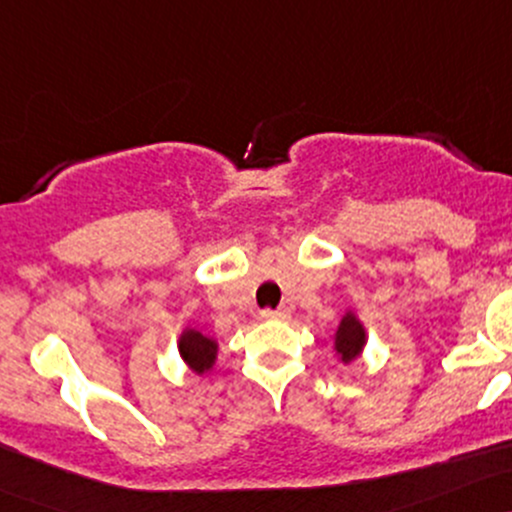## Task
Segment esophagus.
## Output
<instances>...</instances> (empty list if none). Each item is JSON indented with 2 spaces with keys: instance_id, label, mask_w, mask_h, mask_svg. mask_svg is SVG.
I'll list each match as a JSON object with an SVG mask.
<instances>
[{
  "instance_id": "1",
  "label": "esophagus",
  "mask_w": 512,
  "mask_h": 512,
  "mask_svg": "<svg viewBox=\"0 0 512 512\" xmlns=\"http://www.w3.org/2000/svg\"><path fill=\"white\" fill-rule=\"evenodd\" d=\"M291 316V311L286 306H282V308H267V311H262V318H267V320H286Z\"/></svg>"
}]
</instances>
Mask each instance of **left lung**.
Segmentation results:
<instances>
[{
    "mask_svg": "<svg viewBox=\"0 0 512 512\" xmlns=\"http://www.w3.org/2000/svg\"><path fill=\"white\" fill-rule=\"evenodd\" d=\"M364 345H367V333H364V325L359 323V318L352 311H347L342 316L338 330H335V352L345 364H350L352 359L362 355Z\"/></svg>",
    "mask_w": 512,
    "mask_h": 512,
    "instance_id": "left-lung-1",
    "label": "left lung"
}]
</instances>
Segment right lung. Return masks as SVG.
Here are the masks:
<instances>
[{
	"label": "right lung",
	"mask_w": 512,
	"mask_h": 512,
	"mask_svg": "<svg viewBox=\"0 0 512 512\" xmlns=\"http://www.w3.org/2000/svg\"><path fill=\"white\" fill-rule=\"evenodd\" d=\"M179 355H182L187 367L196 374L211 372L213 364H216L218 355V342L206 338L199 330L187 328L182 335H179Z\"/></svg>",
	"instance_id": "add662e5"
}]
</instances>
